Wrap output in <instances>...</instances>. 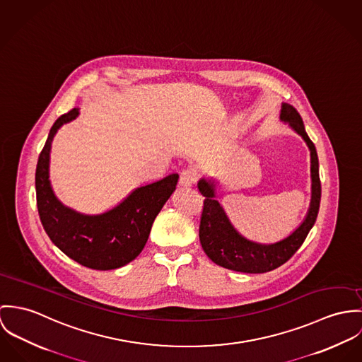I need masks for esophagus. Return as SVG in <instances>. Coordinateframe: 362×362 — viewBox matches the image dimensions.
Instances as JSON below:
<instances>
[{
  "label": "esophagus",
  "instance_id": "34e87169",
  "mask_svg": "<svg viewBox=\"0 0 362 362\" xmlns=\"http://www.w3.org/2000/svg\"><path fill=\"white\" fill-rule=\"evenodd\" d=\"M197 170L196 169H185L182 173H180V177H179V185L182 187H190L196 183L197 180Z\"/></svg>",
  "mask_w": 362,
  "mask_h": 362
}]
</instances>
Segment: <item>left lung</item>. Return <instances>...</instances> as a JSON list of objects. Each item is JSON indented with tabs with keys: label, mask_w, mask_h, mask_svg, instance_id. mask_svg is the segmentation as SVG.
<instances>
[{
	"label": "left lung",
	"mask_w": 362,
	"mask_h": 362,
	"mask_svg": "<svg viewBox=\"0 0 362 362\" xmlns=\"http://www.w3.org/2000/svg\"><path fill=\"white\" fill-rule=\"evenodd\" d=\"M281 121L287 123L305 141L311 156V202L304 221L284 239L275 243H258L244 238L233 226L222 204L216 200V182L201 177L197 187L205 197L201 215L200 241L208 258L219 267L244 274H264L283 265L301 247L313 229L321 202L320 162L317 148L308 137L300 114L283 103Z\"/></svg>",
	"instance_id": "left-lung-1"
}]
</instances>
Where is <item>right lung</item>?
Instances as JSON below:
<instances>
[{
  "mask_svg": "<svg viewBox=\"0 0 362 362\" xmlns=\"http://www.w3.org/2000/svg\"><path fill=\"white\" fill-rule=\"evenodd\" d=\"M79 117L71 110L52 124L36 168V197L41 223L51 241L83 267L110 271L133 261L144 248L154 219L176 189L179 175L134 189L103 214H83L55 196L49 180L51 144L57 132Z\"/></svg>",
  "mask_w": 362,
  "mask_h": 362,
  "instance_id": "obj_1",
  "label": "right lung"
}]
</instances>
